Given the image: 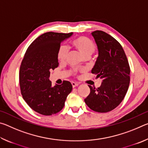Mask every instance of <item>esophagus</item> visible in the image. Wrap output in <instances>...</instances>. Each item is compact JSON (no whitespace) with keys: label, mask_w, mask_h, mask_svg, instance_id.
I'll return each instance as SVG.
<instances>
[{"label":"esophagus","mask_w":148,"mask_h":148,"mask_svg":"<svg viewBox=\"0 0 148 148\" xmlns=\"http://www.w3.org/2000/svg\"><path fill=\"white\" fill-rule=\"evenodd\" d=\"M72 86L73 87H76L79 86V84L76 83V82H72Z\"/></svg>","instance_id":"1"}]
</instances>
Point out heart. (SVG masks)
Returning <instances> with one entry per match:
<instances>
[{"mask_svg": "<svg viewBox=\"0 0 148 148\" xmlns=\"http://www.w3.org/2000/svg\"><path fill=\"white\" fill-rule=\"evenodd\" d=\"M71 44L72 47L85 58L89 57L94 53L95 50V46L93 42L85 36L77 37L72 41ZM67 55H68V49L64 46H61L57 52V59L60 63H64L66 61ZM72 72L73 73H76V71L73 70Z\"/></svg>", "mask_w": 148, "mask_h": 148, "instance_id": "b5f03b06", "label": "heart"}]
</instances>
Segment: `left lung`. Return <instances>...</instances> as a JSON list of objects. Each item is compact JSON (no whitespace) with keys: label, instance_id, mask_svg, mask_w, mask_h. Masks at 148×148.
Instances as JSON below:
<instances>
[{"label":"left lung","instance_id":"left-lung-1","mask_svg":"<svg viewBox=\"0 0 148 148\" xmlns=\"http://www.w3.org/2000/svg\"><path fill=\"white\" fill-rule=\"evenodd\" d=\"M98 49V57L91 73L102 79L97 89L89 86L86 104L93 111L105 113L121 103L129 89L130 67L126 55L118 42L105 32H91Z\"/></svg>","mask_w":148,"mask_h":148}]
</instances>
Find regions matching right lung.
<instances>
[{"label":"right lung","instance_id":"obj_1","mask_svg":"<svg viewBox=\"0 0 148 148\" xmlns=\"http://www.w3.org/2000/svg\"><path fill=\"white\" fill-rule=\"evenodd\" d=\"M68 34L48 32L32 42L27 49L19 70V84L23 98L27 104L44 116L61 111L72 86L69 81L52 86L50 71L59 66L57 59L60 45L70 38Z\"/></svg>","mask_w":148,"mask_h":148}]
</instances>
